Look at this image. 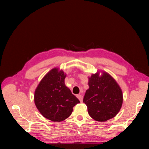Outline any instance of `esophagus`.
<instances>
[{
	"label": "esophagus",
	"instance_id": "34e87169",
	"mask_svg": "<svg viewBox=\"0 0 149 149\" xmlns=\"http://www.w3.org/2000/svg\"><path fill=\"white\" fill-rule=\"evenodd\" d=\"M77 97L78 98V99L80 100L81 102H82V100H83V96L81 95H77Z\"/></svg>",
	"mask_w": 149,
	"mask_h": 149
}]
</instances>
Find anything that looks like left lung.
<instances>
[{"label": "left lung", "instance_id": "obj_1", "mask_svg": "<svg viewBox=\"0 0 149 149\" xmlns=\"http://www.w3.org/2000/svg\"><path fill=\"white\" fill-rule=\"evenodd\" d=\"M89 88L86 90L83 102L88 112L96 121L104 122L115 117L123 104V93L116 81L106 72L89 78Z\"/></svg>", "mask_w": 149, "mask_h": 149}]
</instances>
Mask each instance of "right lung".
<instances>
[{
	"label": "right lung",
	"instance_id": "1",
	"mask_svg": "<svg viewBox=\"0 0 149 149\" xmlns=\"http://www.w3.org/2000/svg\"><path fill=\"white\" fill-rule=\"evenodd\" d=\"M66 75L55 68L44 76L38 85L34 102L40 113L54 122H60L71 115L73 107L80 103L65 85Z\"/></svg>",
	"mask_w": 149,
	"mask_h": 149
}]
</instances>
